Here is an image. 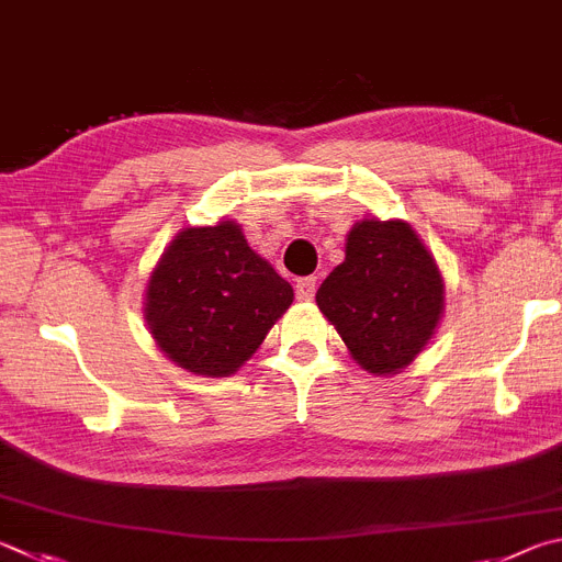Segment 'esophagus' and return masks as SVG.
Masks as SVG:
<instances>
[{
  "label": "esophagus",
  "mask_w": 562,
  "mask_h": 562,
  "mask_svg": "<svg viewBox=\"0 0 562 562\" xmlns=\"http://www.w3.org/2000/svg\"><path fill=\"white\" fill-rule=\"evenodd\" d=\"M314 292H316V278H314V274H310V278H300L297 280V300L310 302V300H314Z\"/></svg>",
  "instance_id": "obj_1"
}]
</instances>
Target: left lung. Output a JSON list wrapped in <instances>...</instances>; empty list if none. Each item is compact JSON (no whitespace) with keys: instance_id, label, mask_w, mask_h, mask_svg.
Returning <instances> with one entry per match:
<instances>
[{"instance_id":"left-lung-1","label":"left lung","mask_w":562,"mask_h":562,"mask_svg":"<svg viewBox=\"0 0 562 562\" xmlns=\"http://www.w3.org/2000/svg\"><path fill=\"white\" fill-rule=\"evenodd\" d=\"M316 304L361 369L393 375L432 339L445 282L405 221L363 218L349 231L344 262L316 290Z\"/></svg>"}]
</instances>
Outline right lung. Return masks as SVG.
<instances>
[{"mask_svg": "<svg viewBox=\"0 0 562 562\" xmlns=\"http://www.w3.org/2000/svg\"><path fill=\"white\" fill-rule=\"evenodd\" d=\"M292 284L236 221L183 228L147 284L145 319L161 351L199 375L236 373L290 310Z\"/></svg>", "mask_w": 562, "mask_h": 562, "instance_id": "add662e5", "label": "right lung"}]
</instances>
